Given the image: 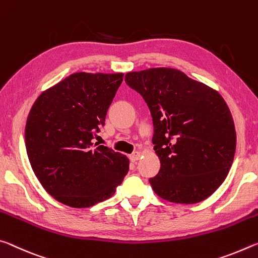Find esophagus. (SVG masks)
<instances>
[{"label":"esophagus","instance_id":"esophagus-1","mask_svg":"<svg viewBox=\"0 0 258 258\" xmlns=\"http://www.w3.org/2000/svg\"><path fill=\"white\" fill-rule=\"evenodd\" d=\"M141 157H142V154L139 153V152H135L134 154L130 155V159H132L133 162H136V161H138L139 159H141Z\"/></svg>","mask_w":258,"mask_h":258}]
</instances>
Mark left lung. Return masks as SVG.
Listing matches in <instances>:
<instances>
[{
	"label": "left lung",
	"mask_w": 258,
	"mask_h": 258,
	"mask_svg": "<svg viewBox=\"0 0 258 258\" xmlns=\"http://www.w3.org/2000/svg\"><path fill=\"white\" fill-rule=\"evenodd\" d=\"M143 96L154 124L159 174L150 179L157 196L174 204L206 200L225 180L235 153L233 117L223 97L170 67L125 74Z\"/></svg>",
	"instance_id": "left-lung-1"
}]
</instances>
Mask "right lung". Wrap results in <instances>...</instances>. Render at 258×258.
<instances>
[{"label":"right lung","mask_w":258,"mask_h":258,"mask_svg":"<svg viewBox=\"0 0 258 258\" xmlns=\"http://www.w3.org/2000/svg\"><path fill=\"white\" fill-rule=\"evenodd\" d=\"M123 73L79 72L34 101L25 128L29 163L53 199L88 208L111 198L129 170L124 154L94 143Z\"/></svg>","instance_id":"right-lung-1"}]
</instances>
